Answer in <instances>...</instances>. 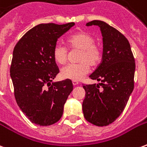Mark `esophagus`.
Wrapping results in <instances>:
<instances>
[{"label": "esophagus", "mask_w": 147, "mask_h": 147, "mask_svg": "<svg viewBox=\"0 0 147 147\" xmlns=\"http://www.w3.org/2000/svg\"><path fill=\"white\" fill-rule=\"evenodd\" d=\"M72 84H73L74 86H77L79 84V82L78 81H72Z\"/></svg>", "instance_id": "obj_1"}]
</instances>
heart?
Here are the masks:
<instances>
[{
  "mask_svg": "<svg viewBox=\"0 0 147 147\" xmlns=\"http://www.w3.org/2000/svg\"><path fill=\"white\" fill-rule=\"evenodd\" d=\"M67 44L71 50H80L78 64H68L62 67L61 76L64 80L79 81L89 72L90 66H98L102 59V48L95 43V38L85 31L74 34L67 39ZM54 61L59 64H64L67 60V49L64 45L57 44L53 48Z\"/></svg>",
  "mask_w": 147,
  "mask_h": 147,
  "instance_id": "1",
  "label": "heart"
}]
</instances>
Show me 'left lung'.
Instances as JSON below:
<instances>
[{
	"mask_svg": "<svg viewBox=\"0 0 147 147\" xmlns=\"http://www.w3.org/2000/svg\"><path fill=\"white\" fill-rule=\"evenodd\" d=\"M101 29L103 40L102 61L90 78L98 84L83 85L84 117L96 126H107L122 113L134 89L136 63L128 40L119 30L101 20H93L86 26Z\"/></svg>",
	"mask_w": 147,
	"mask_h": 147,
	"instance_id": "left-lung-1",
	"label": "left lung"
}]
</instances>
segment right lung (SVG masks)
<instances>
[{
  "instance_id": "add662e5",
  "label": "right lung",
  "mask_w": 147,
  "mask_h": 147,
  "mask_svg": "<svg viewBox=\"0 0 147 147\" xmlns=\"http://www.w3.org/2000/svg\"><path fill=\"white\" fill-rule=\"evenodd\" d=\"M74 25L38 24L21 38L13 50L10 76L16 101L27 118L40 126L61 119L73 90L70 80L53 82L59 73L53 51L57 39Z\"/></svg>"
}]
</instances>
